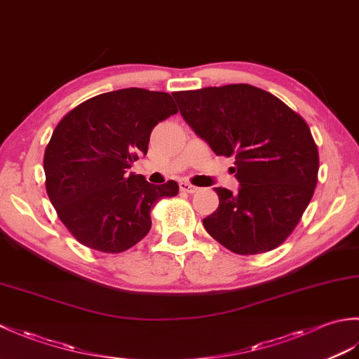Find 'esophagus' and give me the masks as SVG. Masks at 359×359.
I'll return each instance as SVG.
<instances>
[{
  "label": "esophagus",
  "mask_w": 359,
  "mask_h": 359,
  "mask_svg": "<svg viewBox=\"0 0 359 359\" xmlns=\"http://www.w3.org/2000/svg\"><path fill=\"white\" fill-rule=\"evenodd\" d=\"M179 188H180V191L188 193V194H193V193L197 191V189H199L197 187H194V185H191V184H188V182H180Z\"/></svg>",
  "instance_id": "esophagus-1"
}]
</instances>
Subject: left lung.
Segmentation results:
<instances>
[{"label":"left lung","instance_id":"8db88e82","mask_svg":"<svg viewBox=\"0 0 359 359\" xmlns=\"http://www.w3.org/2000/svg\"><path fill=\"white\" fill-rule=\"evenodd\" d=\"M172 95L194 133L217 156L234 157L239 191L216 188L219 207L203 219L205 230L236 255L278 248L299 224L318 184V147L306 120L245 83Z\"/></svg>","mask_w":359,"mask_h":359}]
</instances>
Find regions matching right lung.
Listing matches in <instances>:
<instances>
[{"mask_svg": "<svg viewBox=\"0 0 359 359\" xmlns=\"http://www.w3.org/2000/svg\"><path fill=\"white\" fill-rule=\"evenodd\" d=\"M166 93L128 88L95 95L53 129L43 166L60 220L83 245L121 253L151 230V210L179 185H151L128 168L147 154L152 128L177 114Z\"/></svg>", "mask_w": 359, "mask_h": 359, "instance_id": "add662e5", "label": "right lung"}]
</instances>
